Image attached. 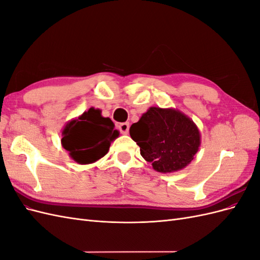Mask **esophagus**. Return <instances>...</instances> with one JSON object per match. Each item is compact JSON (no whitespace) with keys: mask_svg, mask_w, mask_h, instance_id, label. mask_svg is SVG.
<instances>
[{"mask_svg":"<svg viewBox=\"0 0 260 260\" xmlns=\"http://www.w3.org/2000/svg\"><path fill=\"white\" fill-rule=\"evenodd\" d=\"M118 128H119V131L122 133V135H128L129 128H130L129 122H122L119 124V127Z\"/></svg>","mask_w":260,"mask_h":260,"instance_id":"34e87169","label":"esophagus"}]
</instances>
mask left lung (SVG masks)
Returning a JSON list of instances; mask_svg holds the SVG:
<instances>
[{"mask_svg": "<svg viewBox=\"0 0 260 260\" xmlns=\"http://www.w3.org/2000/svg\"><path fill=\"white\" fill-rule=\"evenodd\" d=\"M132 140L153 168L167 174L185 168L201 145L196 124L174 108L151 107L130 127Z\"/></svg>", "mask_w": 260, "mask_h": 260, "instance_id": "8db88e82", "label": "left lung"}]
</instances>
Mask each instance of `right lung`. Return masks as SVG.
Segmentation results:
<instances>
[{
	"instance_id": "add662e5",
	"label": "right lung",
	"mask_w": 260,
	"mask_h": 260,
	"mask_svg": "<svg viewBox=\"0 0 260 260\" xmlns=\"http://www.w3.org/2000/svg\"><path fill=\"white\" fill-rule=\"evenodd\" d=\"M91 107L61 131V145L72 158L81 165L99 160L108 152L111 142L119 136L114 122Z\"/></svg>"
}]
</instances>
